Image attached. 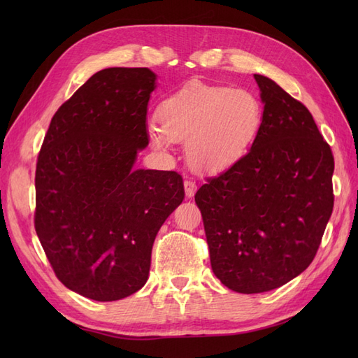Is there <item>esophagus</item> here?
Returning a JSON list of instances; mask_svg holds the SVG:
<instances>
[{"label":"esophagus","mask_w":358,"mask_h":358,"mask_svg":"<svg viewBox=\"0 0 358 358\" xmlns=\"http://www.w3.org/2000/svg\"><path fill=\"white\" fill-rule=\"evenodd\" d=\"M183 187H185L187 197H192L194 192H196V189H197L196 180H192V179H185V180H183Z\"/></svg>","instance_id":"34e87169"}]
</instances>
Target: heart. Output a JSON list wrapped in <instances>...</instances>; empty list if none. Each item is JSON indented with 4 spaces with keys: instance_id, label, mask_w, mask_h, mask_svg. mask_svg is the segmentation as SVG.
<instances>
[{
    "instance_id": "1",
    "label": "heart",
    "mask_w": 358,
    "mask_h": 358,
    "mask_svg": "<svg viewBox=\"0 0 358 358\" xmlns=\"http://www.w3.org/2000/svg\"><path fill=\"white\" fill-rule=\"evenodd\" d=\"M262 117L254 94L192 82L159 104V127L150 125L149 137L161 150H167L173 140L187 142L189 164L216 171L233 164L254 143Z\"/></svg>"
}]
</instances>
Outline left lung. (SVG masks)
<instances>
[{
	"label": "left lung",
	"mask_w": 358,
	"mask_h": 358,
	"mask_svg": "<svg viewBox=\"0 0 358 358\" xmlns=\"http://www.w3.org/2000/svg\"><path fill=\"white\" fill-rule=\"evenodd\" d=\"M264 104L251 150L196 194L215 276L255 294L315 258L333 212L334 158L308 107L254 74Z\"/></svg>",
	"instance_id": "1"
}]
</instances>
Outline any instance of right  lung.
I'll list each match as a JSON object with an SVG mask.
<instances>
[{"label": "right lung", "mask_w": 358, "mask_h": 358, "mask_svg": "<svg viewBox=\"0 0 358 358\" xmlns=\"http://www.w3.org/2000/svg\"><path fill=\"white\" fill-rule=\"evenodd\" d=\"M149 69L95 73L53 115L36 169L34 227L61 282L96 301L134 294L155 236L185 197L178 171L136 170Z\"/></svg>", "instance_id": "add662e5"}]
</instances>
